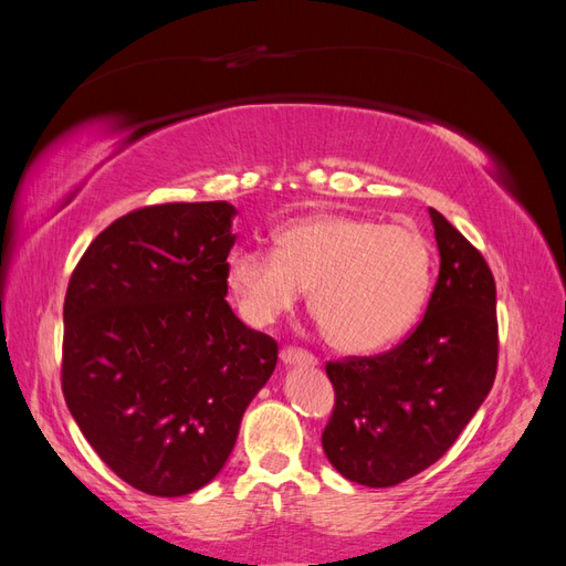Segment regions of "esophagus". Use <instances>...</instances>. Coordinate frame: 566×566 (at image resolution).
<instances>
[{
	"instance_id": "obj_1",
	"label": "esophagus",
	"mask_w": 566,
	"mask_h": 566,
	"mask_svg": "<svg viewBox=\"0 0 566 566\" xmlns=\"http://www.w3.org/2000/svg\"><path fill=\"white\" fill-rule=\"evenodd\" d=\"M281 361L285 366H316V356L310 352L297 349V347H283L281 349Z\"/></svg>"
}]
</instances>
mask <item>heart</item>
Listing matches in <instances>:
<instances>
[{
	"label": "heart",
	"mask_w": 566,
	"mask_h": 566,
	"mask_svg": "<svg viewBox=\"0 0 566 566\" xmlns=\"http://www.w3.org/2000/svg\"><path fill=\"white\" fill-rule=\"evenodd\" d=\"M276 252L235 248L227 283L252 325H269L310 290V310L331 347L382 349L410 331L432 283V250L410 227L323 214L273 233Z\"/></svg>",
	"instance_id": "b5f03b06"
}]
</instances>
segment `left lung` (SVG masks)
Instances as JSON below:
<instances>
[{"instance_id": "8db88e82", "label": "left lung", "mask_w": 566, "mask_h": 566, "mask_svg": "<svg viewBox=\"0 0 566 566\" xmlns=\"http://www.w3.org/2000/svg\"><path fill=\"white\" fill-rule=\"evenodd\" d=\"M439 279L418 328L378 356L331 361L335 408L321 443L349 482L397 486L447 453L489 397L499 366L493 273L430 208Z\"/></svg>"}]
</instances>
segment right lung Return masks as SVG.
I'll list each match as a JSON object with an SVG mask.
<instances>
[{"instance_id": "right-lung-1", "label": "right lung", "mask_w": 566, "mask_h": 566, "mask_svg": "<svg viewBox=\"0 0 566 566\" xmlns=\"http://www.w3.org/2000/svg\"><path fill=\"white\" fill-rule=\"evenodd\" d=\"M235 208L167 202L101 231L63 304L67 410L106 465L148 495L210 484L279 345L238 318L227 256Z\"/></svg>"}]
</instances>
